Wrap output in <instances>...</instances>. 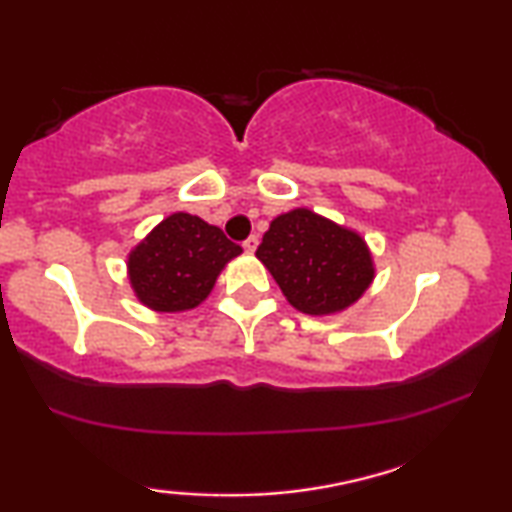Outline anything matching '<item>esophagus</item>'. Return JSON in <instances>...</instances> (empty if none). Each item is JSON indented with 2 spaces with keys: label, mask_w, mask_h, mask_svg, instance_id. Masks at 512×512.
I'll list each match as a JSON object with an SVG mask.
<instances>
[{
  "label": "esophagus",
  "mask_w": 512,
  "mask_h": 512,
  "mask_svg": "<svg viewBox=\"0 0 512 512\" xmlns=\"http://www.w3.org/2000/svg\"><path fill=\"white\" fill-rule=\"evenodd\" d=\"M242 247H244V251H249V254H254L258 247V235H249V238L242 242Z\"/></svg>",
  "instance_id": "1"
}]
</instances>
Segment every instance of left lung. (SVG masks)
I'll return each mask as SVG.
<instances>
[{
	"label": "left lung",
	"instance_id": "obj_1",
	"mask_svg": "<svg viewBox=\"0 0 512 512\" xmlns=\"http://www.w3.org/2000/svg\"><path fill=\"white\" fill-rule=\"evenodd\" d=\"M256 256L286 300L314 316L353 305L374 279L372 256L360 235L302 207L272 221Z\"/></svg>",
	"mask_w": 512,
	"mask_h": 512
}]
</instances>
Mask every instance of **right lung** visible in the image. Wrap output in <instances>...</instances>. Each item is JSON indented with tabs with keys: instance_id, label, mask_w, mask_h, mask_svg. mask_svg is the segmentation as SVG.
I'll return each mask as SVG.
<instances>
[{
	"instance_id": "1",
	"label": "right lung",
	"mask_w": 512,
	"mask_h": 512,
	"mask_svg": "<svg viewBox=\"0 0 512 512\" xmlns=\"http://www.w3.org/2000/svg\"><path fill=\"white\" fill-rule=\"evenodd\" d=\"M240 251V244L201 217L170 214L131 251V286L150 309H194L212 291L221 268Z\"/></svg>"
}]
</instances>
